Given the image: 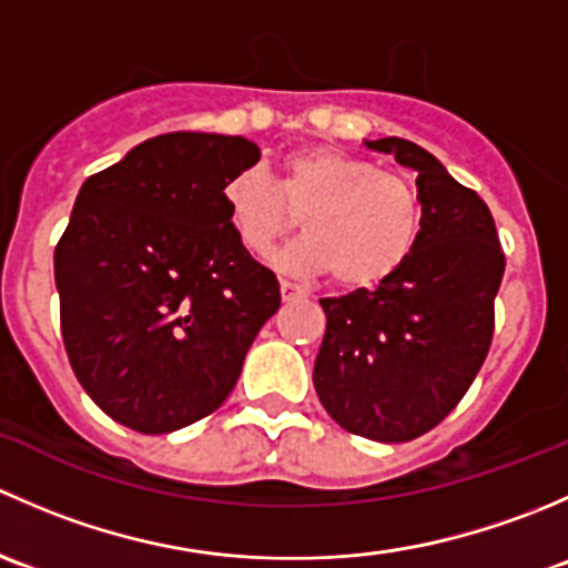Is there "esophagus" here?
<instances>
[{"label":"esophagus","instance_id":"esophagus-1","mask_svg":"<svg viewBox=\"0 0 568 568\" xmlns=\"http://www.w3.org/2000/svg\"><path fill=\"white\" fill-rule=\"evenodd\" d=\"M280 294H283V302H296V300H305V288L300 285L288 283V280H280Z\"/></svg>","mask_w":568,"mask_h":568}]
</instances>
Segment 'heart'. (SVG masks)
Listing matches in <instances>:
<instances>
[{
  "label": "heart",
  "mask_w": 568,
  "mask_h": 568,
  "mask_svg": "<svg viewBox=\"0 0 568 568\" xmlns=\"http://www.w3.org/2000/svg\"><path fill=\"white\" fill-rule=\"evenodd\" d=\"M239 242L266 255L302 216L307 239L277 255L294 274L332 272L341 288H371L398 272L417 247L423 205L415 183L335 148H305L272 181L261 168L231 175L222 189Z\"/></svg>",
  "instance_id": "1"
}]
</instances>
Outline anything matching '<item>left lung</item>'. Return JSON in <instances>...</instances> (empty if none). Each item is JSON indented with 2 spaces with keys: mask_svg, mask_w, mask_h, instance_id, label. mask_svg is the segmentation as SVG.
Segmentation results:
<instances>
[{
  "mask_svg": "<svg viewBox=\"0 0 568 568\" xmlns=\"http://www.w3.org/2000/svg\"><path fill=\"white\" fill-rule=\"evenodd\" d=\"M365 148L417 173L420 239L376 288L321 300L326 332L313 385L346 432L409 443L459 404L484 365L506 257L484 200L426 148L400 136Z\"/></svg>",
  "mask_w": 568,
  "mask_h": 568,
  "instance_id": "1",
  "label": "left lung"
}]
</instances>
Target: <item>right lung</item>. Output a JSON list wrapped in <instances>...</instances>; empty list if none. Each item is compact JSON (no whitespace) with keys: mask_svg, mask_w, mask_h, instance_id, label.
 Wrapping results in <instances>:
<instances>
[{"mask_svg":"<svg viewBox=\"0 0 568 568\" xmlns=\"http://www.w3.org/2000/svg\"><path fill=\"white\" fill-rule=\"evenodd\" d=\"M261 148L175 131L90 175L54 250L60 326L79 385L112 420L170 434L236 387L280 283L239 242L222 189Z\"/></svg>","mask_w":568,"mask_h":568,"instance_id":"obj_1","label":"right lung"}]
</instances>
